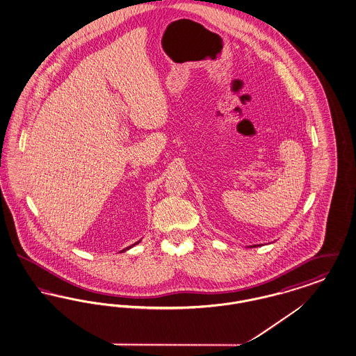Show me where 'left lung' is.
I'll return each mask as SVG.
<instances>
[{
	"instance_id": "8db88e82",
	"label": "left lung",
	"mask_w": 356,
	"mask_h": 356,
	"mask_svg": "<svg viewBox=\"0 0 356 356\" xmlns=\"http://www.w3.org/2000/svg\"><path fill=\"white\" fill-rule=\"evenodd\" d=\"M256 246H259V245H253V246H250V248H256Z\"/></svg>"
}]
</instances>
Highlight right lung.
<instances>
[{
  "label": "right lung",
  "instance_id": "obj_1",
  "mask_svg": "<svg viewBox=\"0 0 356 356\" xmlns=\"http://www.w3.org/2000/svg\"><path fill=\"white\" fill-rule=\"evenodd\" d=\"M139 242H140V241H138V242H136V243H139ZM136 243H134V245H136ZM134 245H132V246H134ZM132 246H129V248H132Z\"/></svg>",
  "mask_w": 356,
  "mask_h": 356
}]
</instances>
